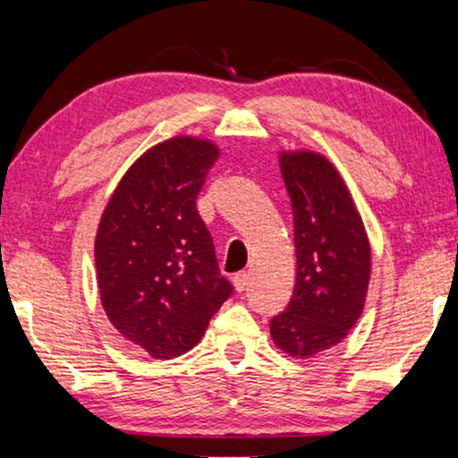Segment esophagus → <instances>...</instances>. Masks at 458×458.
Returning <instances> with one entry per match:
<instances>
[{"mask_svg":"<svg viewBox=\"0 0 458 458\" xmlns=\"http://www.w3.org/2000/svg\"><path fill=\"white\" fill-rule=\"evenodd\" d=\"M232 282H234L236 291L242 293L244 288L249 286V274L247 272H238V274H234V280H232Z\"/></svg>","mask_w":458,"mask_h":458,"instance_id":"34e87169","label":"esophagus"}]
</instances>
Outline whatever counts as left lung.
<instances>
[{
  "label": "left lung",
  "mask_w": 458,
  "mask_h": 458,
  "mask_svg": "<svg viewBox=\"0 0 458 458\" xmlns=\"http://www.w3.org/2000/svg\"><path fill=\"white\" fill-rule=\"evenodd\" d=\"M278 164L293 205L296 282L286 311L269 321V334L288 357L309 359L343 343L363 313L371 244L330 159L284 149Z\"/></svg>",
  "instance_id": "obj_1"
}]
</instances>
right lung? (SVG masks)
I'll return each mask as SVG.
<instances>
[{"label": "right lung", "mask_w": 458, "mask_h": 458, "mask_svg": "<svg viewBox=\"0 0 458 458\" xmlns=\"http://www.w3.org/2000/svg\"><path fill=\"white\" fill-rule=\"evenodd\" d=\"M217 157L209 139L162 140L128 167L101 214L95 267L103 311L153 359L191 351L232 293L195 203Z\"/></svg>", "instance_id": "1"}]
</instances>
